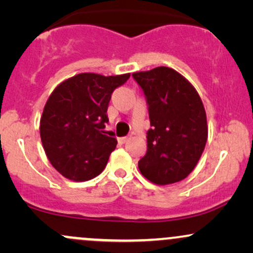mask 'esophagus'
<instances>
[{"instance_id":"34e87169","label":"esophagus","mask_w":253,"mask_h":253,"mask_svg":"<svg viewBox=\"0 0 253 253\" xmlns=\"http://www.w3.org/2000/svg\"><path fill=\"white\" fill-rule=\"evenodd\" d=\"M127 140H128V136H123V138H119V143L120 144H125Z\"/></svg>"}]
</instances>
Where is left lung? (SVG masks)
<instances>
[{"label":"left lung","mask_w":253,"mask_h":253,"mask_svg":"<svg viewBox=\"0 0 253 253\" xmlns=\"http://www.w3.org/2000/svg\"><path fill=\"white\" fill-rule=\"evenodd\" d=\"M132 76L146 97L151 123L147 151L139 161V170L155 184L182 181L196 167L207 143L201 97L187 78L167 66Z\"/></svg>","instance_id":"left-lung-1"}]
</instances>
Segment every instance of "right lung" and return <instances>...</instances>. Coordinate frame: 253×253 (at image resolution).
I'll return each instance as SVG.
<instances>
[{"mask_svg": "<svg viewBox=\"0 0 253 253\" xmlns=\"http://www.w3.org/2000/svg\"><path fill=\"white\" fill-rule=\"evenodd\" d=\"M130 75L78 74L52 91L40 119V138L58 172L76 182L102 172L117 139L106 135L112 92Z\"/></svg>", "mask_w": 253, "mask_h": 253, "instance_id": "add662e5", "label": "right lung"}]
</instances>
